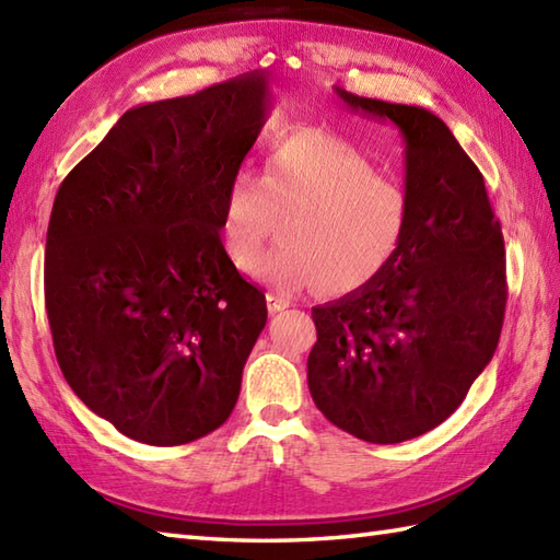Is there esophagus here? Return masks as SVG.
Instances as JSON below:
<instances>
[{"mask_svg": "<svg viewBox=\"0 0 560 560\" xmlns=\"http://www.w3.org/2000/svg\"><path fill=\"white\" fill-rule=\"evenodd\" d=\"M289 305H291V301L283 299V295H279V293H267V307H269L271 315L287 311Z\"/></svg>", "mask_w": 560, "mask_h": 560, "instance_id": "esophagus-1", "label": "esophagus"}]
</instances>
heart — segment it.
<instances>
[{
    "mask_svg": "<svg viewBox=\"0 0 560 560\" xmlns=\"http://www.w3.org/2000/svg\"><path fill=\"white\" fill-rule=\"evenodd\" d=\"M277 215L284 217V243L261 258ZM411 229L409 189L325 132L277 141L265 177L235 171L221 201V237L233 265L289 293L317 287L343 299L368 289L401 257Z\"/></svg>",
    "mask_w": 560,
    "mask_h": 560,
    "instance_id": "b5f03b06",
    "label": "heart"
}]
</instances>
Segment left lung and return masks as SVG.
Listing matches in <instances>:
<instances>
[{"instance_id": "1", "label": "left lung", "mask_w": 560, "mask_h": 560, "mask_svg": "<svg viewBox=\"0 0 560 560\" xmlns=\"http://www.w3.org/2000/svg\"><path fill=\"white\" fill-rule=\"evenodd\" d=\"M337 93L399 127L413 229L375 283L313 307L307 387L341 431L389 445L443 423L493 359L508 301L505 245L483 175L440 117Z\"/></svg>"}]
</instances>
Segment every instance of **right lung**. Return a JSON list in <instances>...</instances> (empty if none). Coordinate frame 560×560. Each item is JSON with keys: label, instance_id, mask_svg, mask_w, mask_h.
<instances>
[{"label": "right lung", "instance_id": "1", "mask_svg": "<svg viewBox=\"0 0 560 560\" xmlns=\"http://www.w3.org/2000/svg\"><path fill=\"white\" fill-rule=\"evenodd\" d=\"M269 108L261 71L127 110L57 189L45 307L62 375L147 445L229 419L267 301L221 243V201Z\"/></svg>", "mask_w": 560, "mask_h": 560}]
</instances>
